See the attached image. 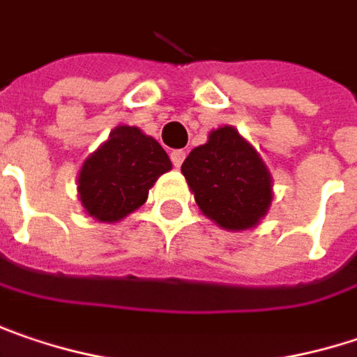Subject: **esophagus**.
<instances>
[{
	"mask_svg": "<svg viewBox=\"0 0 357 357\" xmlns=\"http://www.w3.org/2000/svg\"><path fill=\"white\" fill-rule=\"evenodd\" d=\"M183 159H185V151H183V149H174V151H172V161H174L176 167H179V165L183 163Z\"/></svg>",
	"mask_w": 357,
	"mask_h": 357,
	"instance_id": "1",
	"label": "esophagus"
}]
</instances>
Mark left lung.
<instances>
[{
	"label": "left lung",
	"instance_id": "obj_1",
	"mask_svg": "<svg viewBox=\"0 0 357 357\" xmlns=\"http://www.w3.org/2000/svg\"><path fill=\"white\" fill-rule=\"evenodd\" d=\"M202 214L224 230L255 228L273 202V176L261 153L232 125L210 131L208 141L181 163Z\"/></svg>",
	"mask_w": 357,
	"mask_h": 357
}]
</instances>
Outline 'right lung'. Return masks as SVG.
Returning a JSON list of instances; mask_svg holds the SVG:
<instances>
[{"label": "right lung", "instance_id": "obj_1", "mask_svg": "<svg viewBox=\"0 0 357 357\" xmlns=\"http://www.w3.org/2000/svg\"><path fill=\"white\" fill-rule=\"evenodd\" d=\"M169 169L172 161L153 137L119 125L84 159L76 179L78 199L91 218L113 224L141 208L159 176Z\"/></svg>", "mask_w": 357, "mask_h": 357}]
</instances>
